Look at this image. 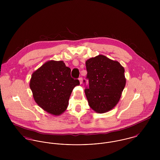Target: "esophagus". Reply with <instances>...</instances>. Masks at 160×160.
Wrapping results in <instances>:
<instances>
[{"label": "esophagus", "mask_w": 160, "mask_h": 160, "mask_svg": "<svg viewBox=\"0 0 160 160\" xmlns=\"http://www.w3.org/2000/svg\"><path fill=\"white\" fill-rule=\"evenodd\" d=\"M79 82H80V83L81 84L82 83V78H81V77H80V78H79Z\"/></svg>", "instance_id": "obj_1"}]
</instances>
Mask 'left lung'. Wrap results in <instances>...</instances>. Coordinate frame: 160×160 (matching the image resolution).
Returning a JSON list of instances; mask_svg holds the SVG:
<instances>
[{
    "label": "left lung",
    "instance_id": "1",
    "mask_svg": "<svg viewBox=\"0 0 160 160\" xmlns=\"http://www.w3.org/2000/svg\"><path fill=\"white\" fill-rule=\"evenodd\" d=\"M86 66L89 88L85 93L89 105L96 113L108 112L117 105L126 86L124 68L103 55L89 58Z\"/></svg>",
    "mask_w": 160,
    "mask_h": 160
}]
</instances>
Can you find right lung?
<instances>
[{
    "instance_id": "add662e5",
    "label": "right lung",
    "mask_w": 160,
    "mask_h": 160,
    "mask_svg": "<svg viewBox=\"0 0 160 160\" xmlns=\"http://www.w3.org/2000/svg\"><path fill=\"white\" fill-rule=\"evenodd\" d=\"M79 85L71 76V69L63 61L50 60L32 74L29 87L36 103L50 114L59 116L65 112L71 93Z\"/></svg>"
}]
</instances>
